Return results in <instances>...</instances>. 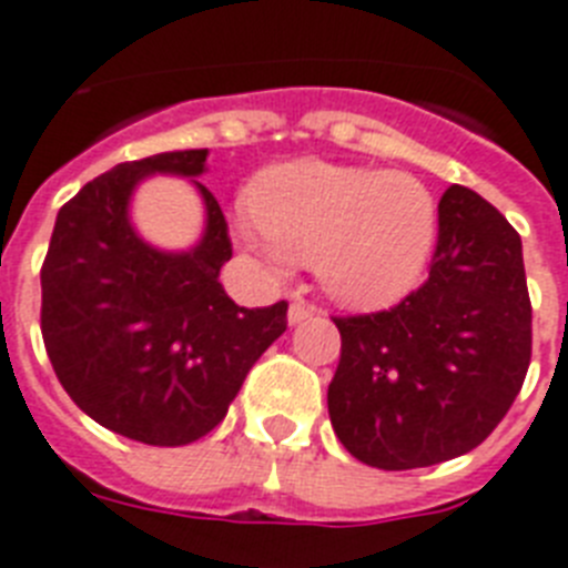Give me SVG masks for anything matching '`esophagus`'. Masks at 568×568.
Wrapping results in <instances>:
<instances>
[{
  "instance_id": "esophagus-1",
  "label": "esophagus",
  "mask_w": 568,
  "mask_h": 568,
  "mask_svg": "<svg viewBox=\"0 0 568 568\" xmlns=\"http://www.w3.org/2000/svg\"><path fill=\"white\" fill-rule=\"evenodd\" d=\"M317 312V308L312 306V303H306V300H294L292 306H288V323H303V321H308V317H312V314Z\"/></svg>"
}]
</instances>
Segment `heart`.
Wrapping results in <instances>:
<instances>
[{"instance_id":"obj_1","label":"heart","mask_w":568,"mask_h":568,"mask_svg":"<svg viewBox=\"0 0 568 568\" xmlns=\"http://www.w3.org/2000/svg\"><path fill=\"white\" fill-rule=\"evenodd\" d=\"M242 247L268 274L317 268L343 306H387L416 285L436 236V202L413 175L297 161L256 181Z\"/></svg>"}]
</instances>
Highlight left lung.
<instances>
[{"label": "left lung", "mask_w": 568, "mask_h": 568, "mask_svg": "<svg viewBox=\"0 0 568 568\" xmlns=\"http://www.w3.org/2000/svg\"><path fill=\"white\" fill-rule=\"evenodd\" d=\"M335 326L328 416L355 459L409 470L468 454L511 409L531 361L519 233L479 193L447 187L430 276L398 306Z\"/></svg>", "instance_id": "obj_1"}]
</instances>
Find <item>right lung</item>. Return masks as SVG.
<instances>
[{
  "mask_svg": "<svg viewBox=\"0 0 568 568\" xmlns=\"http://www.w3.org/2000/svg\"><path fill=\"white\" fill-rule=\"evenodd\" d=\"M207 150L112 166L60 207L42 262V341L71 402L144 445L179 447L211 433L251 366L288 326V303L236 306L219 283L231 260L225 213L202 193L207 225L184 254L146 245L130 222L141 179H195Z\"/></svg>",
  "mask_w": 568,
  "mask_h": 568,
  "instance_id": "1",
  "label": "right lung"
}]
</instances>
